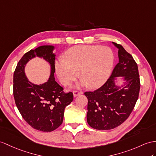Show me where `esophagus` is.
Masks as SVG:
<instances>
[{
	"label": "esophagus",
	"instance_id": "1",
	"mask_svg": "<svg viewBox=\"0 0 156 156\" xmlns=\"http://www.w3.org/2000/svg\"><path fill=\"white\" fill-rule=\"evenodd\" d=\"M73 96L75 97H77L79 94H83V92H79V91H73Z\"/></svg>",
	"mask_w": 156,
	"mask_h": 156
}]
</instances>
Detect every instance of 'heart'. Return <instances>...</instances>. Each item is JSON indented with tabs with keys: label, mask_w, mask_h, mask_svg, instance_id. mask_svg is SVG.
<instances>
[{
	"label": "heart",
	"mask_w": 156,
	"mask_h": 156,
	"mask_svg": "<svg viewBox=\"0 0 156 156\" xmlns=\"http://www.w3.org/2000/svg\"><path fill=\"white\" fill-rule=\"evenodd\" d=\"M64 58L56 61L55 69L59 81L69 85L82 77L78 87L96 89L107 81L115 62L111 48L98 45H77L66 51ZM80 74H78V73Z\"/></svg>",
	"instance_id": "b5f03b06"
}]
</instances>
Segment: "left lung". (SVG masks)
I'll return each mask as SVG.
<instances>
[{
	"mask_svg": "<svg viewBox=\"0 0 156 156\" xmlns=\"http://www.w3.org/2000/svg\"><path fill=\"white\" fill-rule=\"evenodd\" d=\"M118 48L119 63L111 77L99 89L85 92L88 99L87 121L90 127L107 130L120 126L133 111L139 95L140 83L138 66L121 45ZM120 80L123 85H117Z\"/></svg>",
	"mask_w": 156,
	"mask_h": 156,
	"instance_id": "1",
	"label": "left lung"
}]
</instances>
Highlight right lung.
<instances>
[{
    "label": "right lung",
    "mask_w": 156,
    "mask_h": 156,
    "mask_svg": "<svg viewBox=\"0 0 156 156\" xmlns=\"http://www.w3.org/2000/svg\"><path fill=\"white\" fill-rule=\"evenodd\" d=\"M54 49L50 45L31 49L19 61L14 73L13 94L18 111L30 126L42 132H51L62 124L65 108L73 100V93H64L55 81ZM36 56L51 67L48 81L39 85L30 82L25 73L26 64Z\"/></svg>",
    "instance_id": "1"
}]
</instances>
